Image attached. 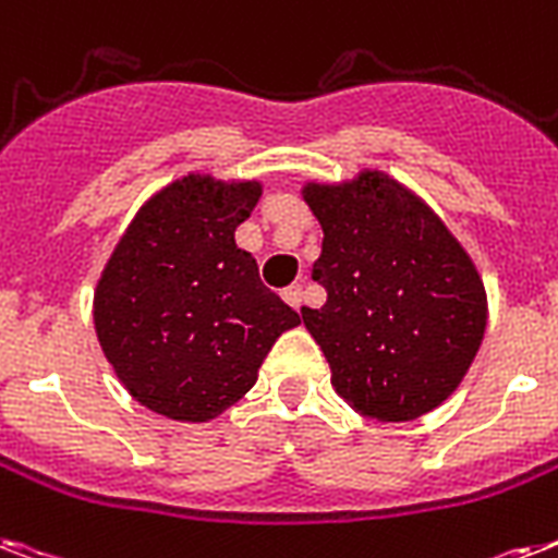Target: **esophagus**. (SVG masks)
<instances>
[{
	"mask_svg": "<svg viewBox=\"0 0 558 558\" xmlns=\"http://www.w3.org/2000/svg\"><path fill=\"white\" fill-rule=\"evenodd\" d=\"M283 301H287L289 306H294V310H301V303H303V287H301V283H292V287L283 289Z\"/></svg>",
	"mask_w": 558,
	"mask_h": 558,
	"instance_id": "esophagus-1",
	"label": "esophagus"
}]
</instances>
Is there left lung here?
I'll return each instance as SVG.
<instances>
[{"instance_id": "left-lung-1", "label": "left lung", "mask_w": 558, "mask_h": 558, "mask_svg": "<svg viewBox=\"0 0 558 558\" xmlns=\"http://www.w3.org/2000/svg\"><path fill=\"white\" fill-rule=\"evenodd\" d=\"M324 229L312 280L326 289L303 324L335 392L375 421H412L459 387L482 347L487 298L447 226L381 171L303 192Z\"/></svg>"}]
</instances>
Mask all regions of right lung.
Instances as JSON below:
<instances>
[{
  "label": "right lung",
  "instance_id": "right-lung-1",
  "mask_svg": "<svg viewBox=\"0 0 558 558\" xmlns=\"http://www.w3.org/2000/svg\"><path fill=\"white\" fill-rule=\"evenodd\" d=\"M257 197V183L177 180L140 208L99 278V347L131 396L166 418L220 415L301 324L234 243Z\"/></svg>",
  "mask_w": 558,
  "mask_h": 558
}]
</instances>
